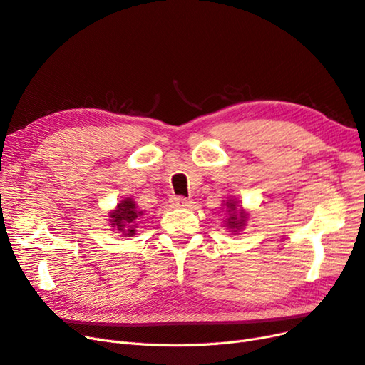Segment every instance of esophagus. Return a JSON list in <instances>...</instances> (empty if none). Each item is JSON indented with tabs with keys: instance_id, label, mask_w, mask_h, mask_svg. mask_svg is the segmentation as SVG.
Listing matches in <instances>:
<instances>
[{
	"instance_id": "1",
	"label": "esophagus",
	"mask_w": 365,
	"mask_h": 365,
	"mask_svg": "<svg viewBox=\"0 0 365 365\" xmlns=\"http://www.w3.org/2000/svg\"><path fill=\"white\" fill-rule=\"evenodd\" d=\"M170 202L175 205V207H181V208H185V207H190L193 202L190 199H187L184 196H173Z\"/></svg>"
}]
</instances>
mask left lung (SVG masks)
Returning a JSON list of instances; mask_svg holds the SVG:
<instances>
[{
    "label": "left lung",
    "mask_w": 365,
    "mask_h": 365,
    "mask_svg": "<svg viewBox=\"0 0 365 365\" xmlns=\"http://www.w3.org/2000/svg\"><path fill=\"white\" fill-rule=\"evenodd\" d=\"M226 207H228V210H226V211L230 212L228 225L231 226V228L238 230L242 225H245V220H246L245 211H243V210H237L235 202H226Z\"/></svg>",
    "instance_id": "obj_1"
}]
</instances>
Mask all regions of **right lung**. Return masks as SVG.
Masks as SVG:
<instances>
[{
  "instance_id": "right-lung-1",
  "label": "right lung",
  "mask_w": 365,
  "mask_h": 365,
  "mask_svg": "<svg viewBox=\"0 0 365 365\" xmlns=\"http://www.w3.org/2000/svg\"><path fill=\"white\" fill-rule=\"evenodd\" d=\"M139 216H142V211H137L135 204L130 197H127L122 199L120 204H118V210L111 212L110 222H113L111 225H115L118 231L123 232V235H133Z\"/></svg>"
}]
</instances>
